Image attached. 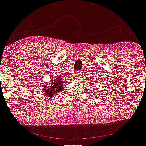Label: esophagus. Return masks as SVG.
I'll use <instances>...</instances> for the list:
<instances>
[{
  "label": "esophagus",
  "mask_w": 146,
  "mask_h": 146,
  "mask_svg": "<svg viewBox=\"0 0 146 146\" xmlns=\"http://www.w3.org/2000/svg\"><path fill=\"white\" fill-rule=\"evenodd\" d=\"M76 78H77V79H79V78H80V73L76 74Z\"/></svg>",
  "instance_id": "1"
}]
</instances>
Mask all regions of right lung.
Here are the masks:
<instances>
[{"mask_svg": "<svg viewBox=\"0 0 146 146\" xmlns=\"http://www.w3.org/2000/svg\"><path fill=\"white\" fill-rule=\"evenodd\" d=\"M63 88V81H62L61 75L54 77L52 82L47 83V84H44L43 92L44 95L48 96V98H54L55 95L58 92H62Z\"/></svg>", "mask_w": 146, "mask_h": 146, "instance_id": "1", "label": "right lung"}]
</instances>
